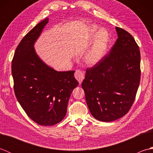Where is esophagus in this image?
<instances>
[{
    "instance_id": "esophagus-1",
    "label": "esophagus",
    "mask_w": 153,
    "mask_h": 153,
    "mask_svg": "<svg viewBox=\"0 0 153 153\" xmlns=\"http://www.w3.org/2000/svg\"><path fill=\"white\" fill-rule=\"evenodd\" d=\"M75 77L78 81L79 85L82 83L83 80L85 78V74H84L82 70H77L75 72Z\"/></svg>"
}]
</instances>
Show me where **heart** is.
<instances>
[{
  "label": "heart",
  "mask_w": 153,
  "mask_h": 153,
  "mask_svg": "<svg viewBox=\"0 0 153 153\" xmlns=\"http://www.w3.org/2000/svg\"><path fill=\"white\" fill-rule=\"evenodd\" d=\"M96 25L91 27V32L93 37H96L93 46L84 57L85 63L89 66L99 64L106 56L108 49L109 35L105 30H100L96 34Z\"/></svg>",
  "instance_id": "b5f03b06"
}]
</instances>
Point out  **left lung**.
Instances as JSON below:
<instances>
[{
	"label": "left lung",
	"instance_id": "1",
	"mask_svg": "<svg viewBox=\"0 0 153 153\" xmlns=\"http://www.w3.org/2000/svg\"><path fill=\"white\" fill-rule=\"evenodd\" d=\"M118 39L109 54L87 68L82 87L95 119L112 122L125 116L134 103L140 82V51L128 31L116 27Z\"/></svg>",
	"mask_w": 153,
	"mask_h": 153
}]
</instances>
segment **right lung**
<instances>
[{"label":"right lung","mask_w":153,"mask_h":153,"mask_svg":"<svg viewBox=\"0 0 153 153\" xmlns=\"http://www.w3.org/2000/svg\"><path fill=\"white\" fill-rule=\"evenodd\" d=\"M48 22L45 18L25 35L12 62L14 93L19 105L33 121L45 126L64 119L71 93L79 85L75 71L54 70L36 53L34 45Z\"/></svg>","instance_id":"1"}]
</instances>
